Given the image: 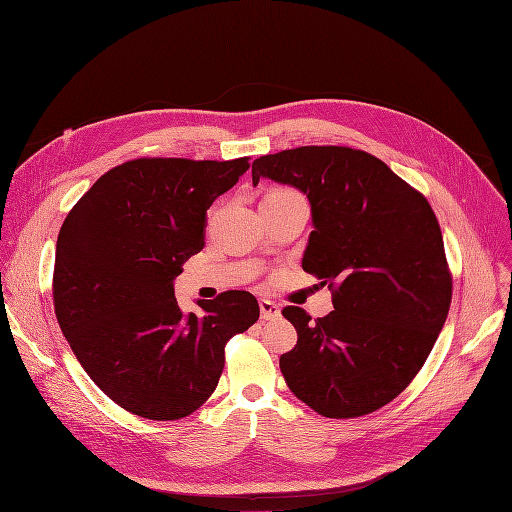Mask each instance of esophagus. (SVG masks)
<instances>
[{
	"mask_svg": "<svg viewBox=\"0 0 512 512\" xmlns=\"http://www.w3.org/2000/svg\"><path fill=\"white\" fill-rule=\"evenodd\" d=\"M259 311H261V319H263V321L280 317V307H278V303H274V301L261 299V301H259Z\"/></svg>",
	"mask_w": 512,
	"mask_h": 512,
	"instance_id": "1",
	"label": "esophagus"
}]
</instances>
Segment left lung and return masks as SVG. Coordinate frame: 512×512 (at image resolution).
<instances>
[{
  "instance_id": "1",
  "label": "left lung",
  "mask_w": 512,
  "mask_h": 512,
  "mask_svg": "<svg viewBox=\"0 0 512 512\" xmlns=\"http://www.w3.org/2000/svg\"><path fill=\"white\" fill-rule=\"evenodd\" d=\"M290 184L311 203L303 270L332 290L334 311L282 315L299 340L280 357L288 388L330 419L382 409L438 340L452 276L427 199L382 159L351 147H297L253 161V184Z\"/></svg>"
}]
</instances>
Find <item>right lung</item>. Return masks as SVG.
<instances>
[{"mask_svg":"<svg viewBox=\"0 0 512 512\" xmlns=\"http://www.w3.org/2000/svg\"><path fill=\"white\" fill-rule=\"evenodd\" d=\"M249 157H141L105 172L58 234L53 309L89 378L145 419L197 411L224 369L226 342L259 319L257 299L228 290L184 315L182 263L205 247L207 209L249 170Z\"/></svg>","mask_w":512,"mask_h":512,"instance_id":"right-lung-1","label":"right lung"}]
</instances>
